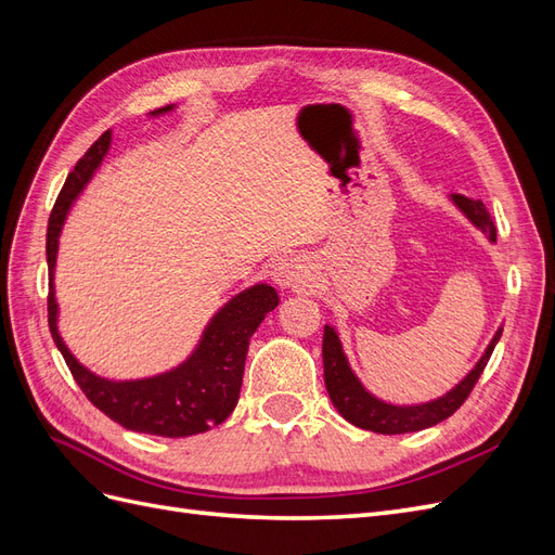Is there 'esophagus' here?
I'll return each instance as SVG.
<instances>
[{
    "mask_svg": "<svg viewBox=\"0 0 555 555\" xmlns=\"http://www.w3.org/2000/svg\"><path fill=\"white\" fill-rule=\"evenodd\" d=\"M273 278L280 287H300V284H306L310 280V261L304 257L282 259L275 266Z\"/></svg>",
    "mask_w": 555,
    "mask_h": 555,
    "instance_id": "1",
    "label": "esophagus"
}]
</instances>
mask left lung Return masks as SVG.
I'll return each mask as SVG.
<instances>
[{"label":"left lung","mask_w":555,"mask_h":555,"mask_svg":"<svg viewBox=\"0 0 555 555\" xmlns=\"http://www.w3.org/2000/svg\"><path fill=\"white\" fill-rule=\"evenodd\" d=\"M449 198L451 204L456 206L469 222H473V227H477L481 233L489 236L491 243H495V224L481 201H473L463 194H451ZM500 335H502V326L495 331L493 340L489 343V347H486V351L473 371H469L444 396L428 402H418V405H393V402H386L365 389L361 379L357 377V373L351 371L338 333H335L331 324H326L322 359H324V382H326L328 398L333 402V408L343 414V418H347L349 424H354L363 430H373L382 435H400V433L430 428L435 424L444 422L447 416H451L463 405L469 391L475 389L477 379L481 377L486 363H489Z\"/></svg>","instance_id":"1"}]
</instances>
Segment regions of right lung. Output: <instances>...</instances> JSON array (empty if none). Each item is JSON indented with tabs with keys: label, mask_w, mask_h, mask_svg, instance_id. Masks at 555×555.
<instances>
[{
	"label": "right lung",
	"mask_w": 555,
	"mask_h": 555,
	"mask_svg": "<svg viewBox=\"0 0 555 555\" xmlns=\"http://www.w3.org/2000/svg\"><path fill=\"white\" fill-rule=\"evenodd\" d=\"M173 108L176 104H169L150 115H164ZM111 139V131H104L82 155V159H78L74 171L66 176L53 212H50L46 233L50 278L48 326L74 379L94 408L129 430L162 435V438H188V435L206 433L212 426H220L236 410L249 338L263 322V317L278 308L280 298L271 284L266 282L243 289L215 312L192 354L166 373L141 379H108L82 365L72 354L69 347L64 345L57 328V300L53 282L55 261L66 215H69L74 201L86 190V184L108 155Z\"/></svg>",
	"instance_id": "right-lung-1"
}]
</instances>
